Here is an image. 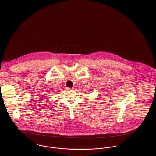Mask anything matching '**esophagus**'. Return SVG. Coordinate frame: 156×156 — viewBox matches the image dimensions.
<instances>
[{
  "label": "esophagus",
  "instance_id": "34e87169",
  "mask_svg": "<svg viewBox=\"0 0 156 156\" xmlns=\"http://www.w3.org/2000/svg\"><path fill=\"white\" fill-rule=\"evenodd\" d=\"M73 89H74V88H68V87H67V88H66V89L68 90H73Z\"/></svg>",
  "mask_w": 156,
  "mask_h": 156
}]
</instances>
